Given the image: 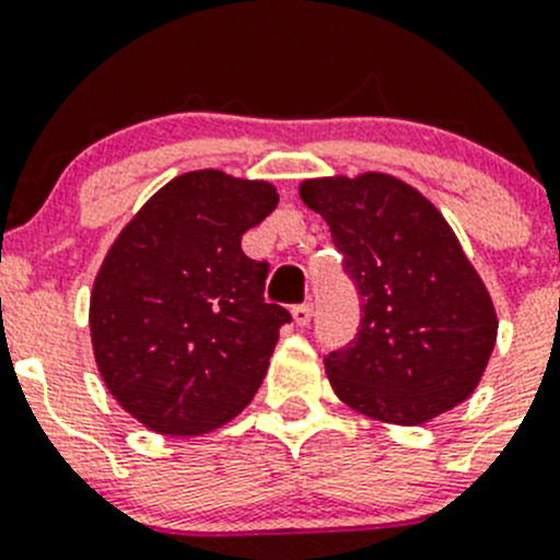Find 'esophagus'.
<instances>
[{
	"label": "esophagus",
	"instance_id": "34e87169",
	"mask_svg": "<svg viewBox=\"0 0 560 560\" xmlns=\"http://www.w3.org/2000/svg\"><path fill=\"white\" fill-rule=\"evenodd\" d=\"M312 314H314L312 303H301V306L292 308V319H295V325H301V328H306V325L312 323Z\"/></svg>",
	"mask_w": 560,
	"mask_h": 560
}]
</instances>
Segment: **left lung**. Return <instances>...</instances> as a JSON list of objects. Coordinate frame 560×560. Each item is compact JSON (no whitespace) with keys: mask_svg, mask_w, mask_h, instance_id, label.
I'll list each match as a JSON object with an SVG mask.
<instances>
[{"mask_svg":"<svg viewBox=\"0 0 560 560\" xmlns=\"http://www.w3.org/2000/svg\"><path fill=\"white\" fill-rule=\"evenodd\" d=\"M361 298L355 339L325 358L336 396L385 424H427L468 399L498 339L485 281L441 210L399 177L301 183Z\"/></svg>","mask_w":560,"mask_h":560,"instance_id":"obj_1","label":"left lung"}]
</instances>
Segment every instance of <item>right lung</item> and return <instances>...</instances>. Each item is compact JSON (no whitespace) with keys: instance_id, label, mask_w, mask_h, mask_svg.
<instances>
[{"instance_id":"1","label":"right lung","mask_w":560,"mask_h":560,"mask_svg":"<svg viewBox=\"0 0 560 560\" xmlns=\"http://www.w3.org/2000/svg\"><path fill=\"white\" fill-rule=\"evenodd\" d=\"M279 194L197 170L166 183L108 248L90 295L97 372L159 435L219 430L254 399L290 312L265 303L268 265L241 237Z\"/></svg>"}]
</instances>
